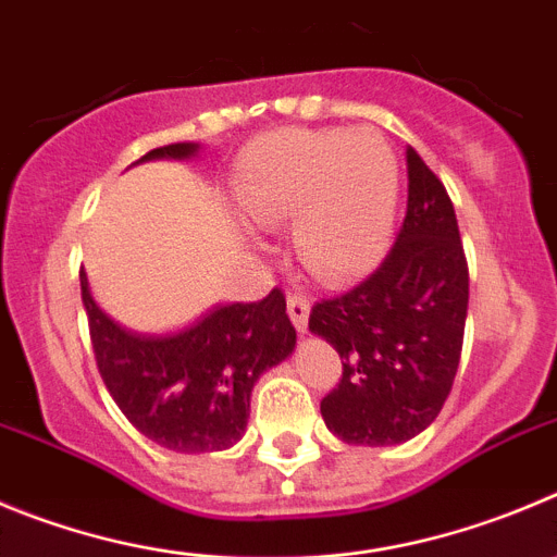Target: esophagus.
Instances as JSON below:
<instances>
[{"instance_id": "1", "label": "esophagus", "mask_w": 557, "mask_h": 557, "mask_svg": "<svg viewBox=\"0 0 557 557\" xmlns=\"http://www.w3.org/2000/svg\"><path fill=\"white\" fill-rule=\"evenodd\" d=\"M288 315L299 332H308L310 319V299L302 294H288Z\"/></svg>"}]
</instances>
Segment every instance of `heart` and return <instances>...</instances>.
Here are the masks:
<instances>
[{"mask_svg": "<svg viewBox=\"0 0 557 557\" xmlns=\"http://www.w3.org/2000/svg\"><path fill=\"white\" fill-rule=\"evenodd\" d=\"M233 197L258 227L296 216L305 267L341 283L366 274L393 242L401 170L376 128H283L255 139L233 173Z\"/></svg>", "mask_w": 557, "mask_h": 557, "instance_id": "b5f03b06", "label": "heart"}]
</instances>
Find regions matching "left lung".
Listing matches in <instances>:
<instances>
[{"instance_id":"1","label":"left lung","mask_w":557,"mask_h":557,"mask_svg":"<svg viewBox=\"0 0 557 557\" xmlns=\"http://www.w3.org/2000/svg\"><path fill=\"white\" fill-rule=\"evenodd\" d=\"M407 173V216L382 267L310 313V332L343 360L321 418L349 445L387 448L429 429L465 343L470 274L454 202L414 148Z\"/></svg>"}]
</instances>
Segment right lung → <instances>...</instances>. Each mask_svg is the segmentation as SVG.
I'll return each mask as SVG.
<instances>
[{
    "instance_id": "right-lung-1",
    "label": "right lung",
    "mask_w": 557,
    "mask_h": 557,
    "mask_svg": "<svg viewBox=\"0 0 557 557\" xmlns=\"http://www.w3.org/2000/svg\"><path fill=\"white\" fill-rule=\"evenodd\" d=\"M197 150V143H175L139 161L191 159ZM79 280L98 373L128 423L175 454L233 448L247 431L255 382L296 346L283 290L272 288L261 302L220 305L181 332L143 335L109 319L85 272Z\"/></svg>"
}]
</instances>
